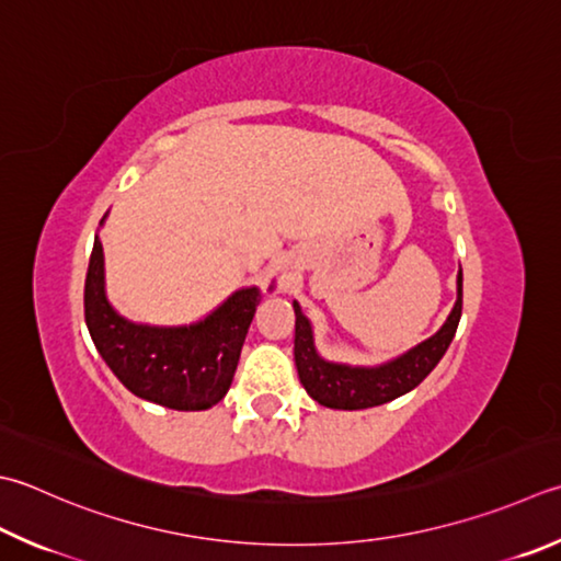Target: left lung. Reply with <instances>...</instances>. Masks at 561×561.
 <instances>
[{
  "instance_id": "left-lung-1",
  "label": "left lung",
  "mask_w": 561,
  "mask_h": 561,
  "mask_svg": "<svg viewBox=\"0 0 561 561\" xmlns=\"http://www.w3.org/2000/svg\"><path fill=\"white\" fill-rule=\"evenodd\" d=\"M295 310V366H298L300 383L308 396L324 408L334 410H364L383 405L388 400L405 396L408 390L420 386L427 374L445 356L461 320V268L457 276V302L430 340L412 346L380 366H348L327 362L314 348L310 320L302 314L300 305L293 302Z\"/></svg>"
}]
</instances>
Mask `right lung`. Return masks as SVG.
Returning a JSON list of instances; mask_svg holds the SVG:
<instances>
[{"label": "right lung", "instance_id": "right-lung-1", "mask_svg": "<svg viewBox=\"0 0 561 561\" xmlns=\"http://www.w3.org/2000/svg\"><path fill=\"white\" fill-rule=\"evenodd\" d=\"M259 302L261 290L253 285L231 293L215 312L195 324L151 327L129 322L112 308L104 293V253L100 237H94L84 278V322L112 374L134 396L151 403L171 410L217 405L234 378Z\"/></svg>", "mask_w": 561, "mask_h": 561}]
</instances>
